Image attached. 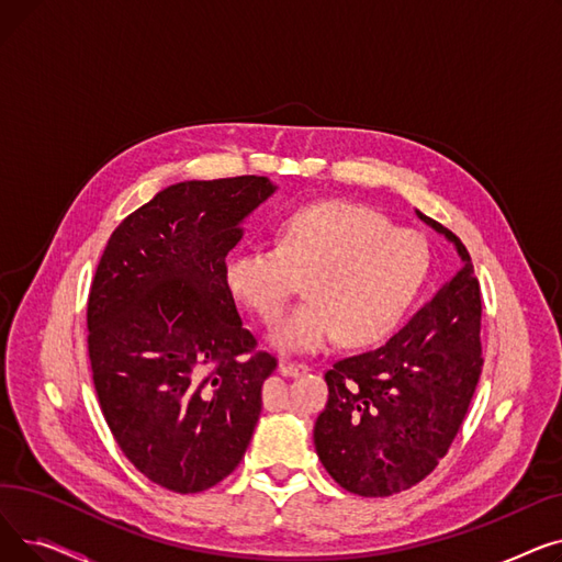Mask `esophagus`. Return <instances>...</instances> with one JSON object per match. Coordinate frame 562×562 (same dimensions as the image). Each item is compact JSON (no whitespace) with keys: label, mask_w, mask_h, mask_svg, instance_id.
I'll list each match as a JSON object with an SVG mask.
<instances>
[{"label":"esophagus","mask_w":562,"mask_h":562,"mask_svg":"<svg viewBox=\"0 0 562 562\" xmlns=\"http://www.w3.org/2000/svg\"><path fill=\"white\" fill-rule=\"evenodd\" d=\"M278 371H280L282 375H286V378H299V375L307 373L310 367H307V364H301V362H289V360H284V362H280Z\"/></svg>","instance_id":"obj_1"}]
</instances>
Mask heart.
I'll return each mask as SVG.
<instances>
[{"mask_svg": "<svg viewBox=\"0 0 562 562\" xmlns=\"http://www.w3.org/2000/svg\"><path fill=\"white\" fill-rule=\"evenodd\" d=\"M430 250L415 229L392 227L373 206L310 202L286 214L278 246H241L225 261V284L263 323H278L307 280L301 310L271 335L284 352L337 344L362 348L390 337L428 278Z\"/></svg>", "mask_w": 562, "mask_h": 562, "instance_id": "heart-1", "label": "heart"}]
</instances>
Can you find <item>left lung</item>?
I'll use <instances>...</instances> for the list:
<instances>
[{
    "label": "left lung",
    "instance_id": "obj_1",
    "mask_svg": "<svg viewBox=\"0 0 562 562\" xmlns=\"http://www.w3.org/2000/svg\"><path fill=\"white\" fill-rule=\"evenodd\" d=\"M417 216L456 246L460 271L385 346L335 362L314 426L318 460L360 496H392L430 474L456 439L483 369L474 263L451 229Z\"/></svg>",
    "mask_w": 562,
    "mask_h": 562
}]
</instances>
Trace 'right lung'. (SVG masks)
<instances>
[{"instance_id": "1", "label": "right lung", "mask_w": 562, "mask_h": 562, "mask_svg": "<svg viewBox=\"0 0 562 562\" xmlns=\"http://www.w3.org/2000/svg\"><path fill=\"white\" fill-rule=\"evenodd\" d=\"M269 177L180 182L111 234L88 293V358L102 415L145 479L210 490L241 462L278 360L257 350L225 284Z\"/></svg>"}]
</instances>
